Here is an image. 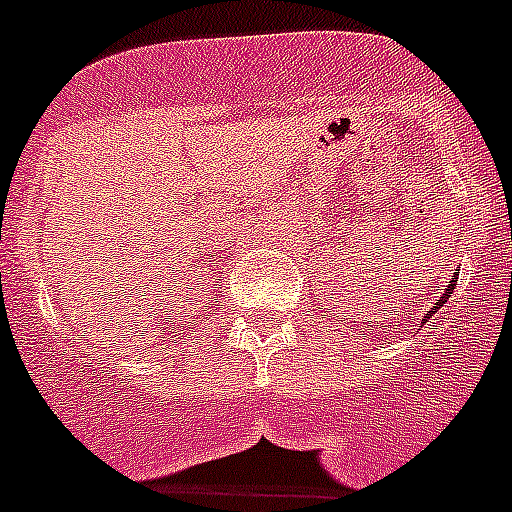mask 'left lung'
I'll use <instances>...</instances> for the list:
<instances>
[{
    "label": "left lung",
    "mask_w": 512,
    "mask_h": 512,
    "mask_svg": "<svg viewBox=\"0 0 512 512\" xmlns=\"http://www.w3.org/2000/svg\"><path fill=\"white\" fill-rule=\"evenodd\" d=\"M454 282H456V279H454ZM454 282H451V284H449V292H446V297H441V300H438V302H436V305H433V307H431V310L425 312V318H423V323H425V320H428V318H433V315H436V312H438V307H443V305H446V300H449V295H451V292H454V287H456V284H454Z\"/></svg>",
    "instance_id": "left-lung-1"
}]
</instances>
